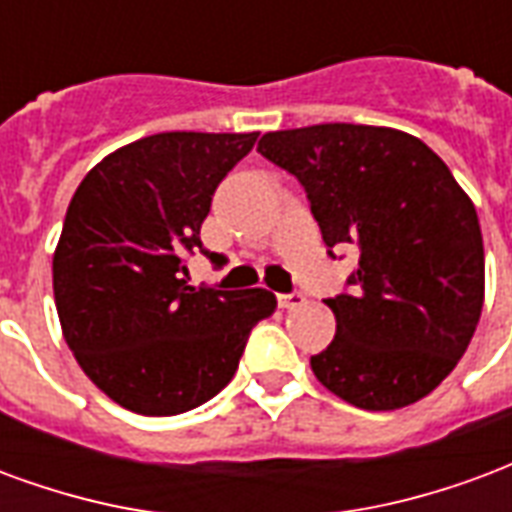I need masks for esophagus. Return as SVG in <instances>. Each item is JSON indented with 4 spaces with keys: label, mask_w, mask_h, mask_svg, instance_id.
<instances>
[{
    "label": "esophagus",
    "mask_w": 512,
    "mask_h": 512,
    "mask_svg": "<svg viewBox=\"0 0 512 512\" xmlns=\"http://www.w3.org/2000/svg\"><path fill=\"white\" fill-rule=\"evenodd\" d=\"M302 302H305V294L302 292L278 294V305H281V308H300Z\"/></svg>",
    "instance_id": "obj_1"
}]
</instances>
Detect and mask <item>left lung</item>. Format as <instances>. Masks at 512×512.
I'll return each instance as SVG.
<instances>
[{
	"instance_id": "left-lung-1",
	"label": "left lung",
	"mask_w": 512,
	"mask_h": 512,
	"mask_svg": "<svg viewBox=\"0 0 512 512\" xmlns=\"http://www.w3.org/2000/svg\"><path fill=\"white\" fill-rule=\"evenodd\" d=\"M259 152L300 179L327 253H360L352 292L324 300L338 324L311 357L316 379L368 412L425 398L464 357L483 311L475 204L404 130L327 122L264 133Z\"/></svg>"
}]
</instances>
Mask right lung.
<instances>
[{
	"label": "right lung",
	"instance_id": "1",
	"mask_svg": "<svg viewBox=\"0 0 512 512\" xmlns=\"http://www.w3.org/2000/svg\"><path fill=\"white\" fill-rule=\"evenodd\" d=\"M259 133H155L81 179L54 253L59 324L84 374L136 414L169 417L218 395L248 335L275 313L267 289L190 286L188 256L215 190Z\"/></svg>",
	"mask_w": 512,
	"mask_h": 512
}]
</instances>
